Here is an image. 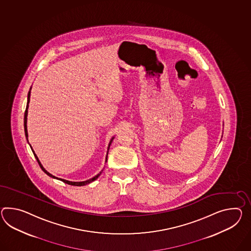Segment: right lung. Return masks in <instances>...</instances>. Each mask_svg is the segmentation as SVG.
<instances>
[{"mask_svg": "<svg viewBox=\"0 0 251 251\" xmlns=\"http://www.w3.org/2000/svg\"><path fill=\"white\" fill-rule=\"evenodd\" d=\"M31 87L30 88V91L28 92V97H27V105H26V110H25V137H26V139H27V141H28V130H27V116H28V108H29V103H30V98H31ZM114 140V137H112L111 139H110V142H109V145H108V150H107V154H106V158H105V162H107V159H108V153H109V150H110V144H111V142L112 141ZM30 147H31V151H32V152L34 154V157L36 158L37 161H38V163H39V165L40 167L42 168V170H43L48 176H50V177H52V178H56V179H59V180H61V181H63L64 183L69 184V185H73V186H84V185H87V184L91 183L92 181H94V180H96L99 177H100V175L101 174V172L102 171H100V173H98L96 176H94V177H92V178H90V179H87L85 181H70V180H66V179H63V178H60V177H55V176H53L52 174H50L49 173L48 171H46L44 168H43V166L42 165V163H41V161H40V159H38V157H37L36 154L34 152V151L32 150V148H31V145H30Z\"/></svg>", "mask_w": 251, "mask_h": 251, "instance_id": "obj_1", "label": "right lung"}]
</instances>
